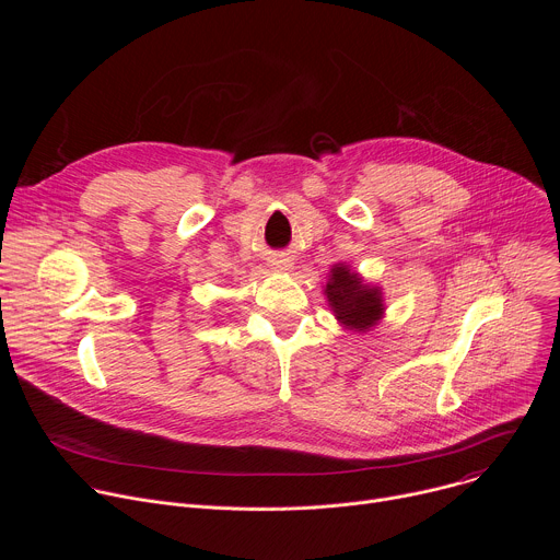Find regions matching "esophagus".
Instances as JSON below:
<instances>
[{"mask_svg":"<svg viewBox=\"0 0 560 560\" xmlns=\"http://www.w3.org/2000/svg\"><path fill=\"white\" fill-rule=\"evenodd\" d=\"M277 266H279V268H288V266H285V264H277Z\"/></svg>","mask_w":560,"mask_h":560,"instance_id":"1","label":"esophagus"}]
</instances>
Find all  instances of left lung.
<instances>
[{
	"instance_id": "8db88e82",
	"label": "left lung",
	"mask_w": 560,
	"mask_h": 560,
	"mask_svg": "<svg viewBox=\"0 0 560 560\" xmlns=\"http://www.w3.org/2000/svg\"><path fill=\"white\" fill-rule=\"evenodd\" d=\"M328 301L339 322L354 330H368L383 314L381 292L365 285L354 272L343 266L332 268V277L326 285Z\"/></svg>"
}]
</instances>
